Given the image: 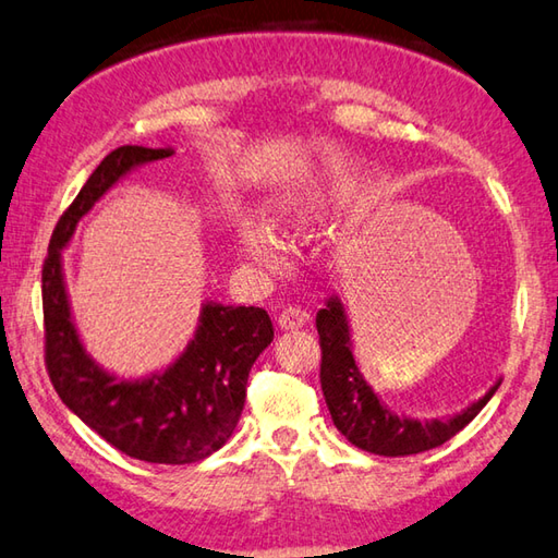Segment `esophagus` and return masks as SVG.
Listing matches in <instances>:
<instances>
[{
	"label": "esophagus",
	"mask_w": 558,
	"mask_h": 558,
	"mask_svg": "<svg viewBox=\"0 0 558 558\" xmlns=\"http://www.w3.org/2000/svg\"><path fill=\"white\" fill-rule=\"evenodd\" d=\"M307 317H310V314H307L305 310H300V307H286V310H282V312L278 314V324H280V329L292 331V329H300L302 324L307 322Z\"/></svg>",
	"instance_id": "1"
}]
</instances>
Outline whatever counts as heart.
<instances>
[{"mask_svg": "<svg viewBox=\"0 0 558 558\" xmlns=\"http://www.w3.org/2000/svg\"><path fill=\"white\" fill-rule=\"evenodd\" d=\"M282 215H286V219L292 221V225H307L314 217V202H310L307 197L290 199L282 205ZM241 246H244V253L258 268L268 270L278 268L282 263V256H286L282 241L263 219L244 221V227H241Z\"/></svg>", "mask_w": 558, "mask_h": 558, "instance_id": "b5f03b06", "label": "heart"}]
</instances>
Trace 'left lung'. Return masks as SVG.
I'll return each mask as SVG.
<instances>
[{
	"label": "left lung",
	"mask_w": 558,
	"mask_h": 558,
	"mask_svg": "<svg viewBox=\"0 0 558 558\" xmlns=\"http://www.w3.org/2000/svg\"><path fill=\"white\" fill-rule=\"evenodd\" d=\"M317 331L322 347L319 380L333 427L353 447L368 453L412 456L441 447L488 404L502 383V378L495 380L483 398L469 402L451 417H408V414L392 412L363 378L359 363L353 359L349 314L339 295H331L317 312Z\"/></svg>",
	"instance_id": "obj_1"
}]
</instances>
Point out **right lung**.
<instances>
[{
  "instance_id": "obj_1",
  "label": "right lung",
  "mask_w": 558,
  "mask_h": 558,
  "mask_svg": "<svg viewBox=\"0 0 558 558\" xmlns=\"http://www.w3.org/2000/svg\"><path fill=\"white\" fill-rule=\"evenodd\" d=\"M173 154L144 146L111 150L58 219L40 280L46 368L58 398L131 459L180 465L207 459L234 434L251 366L272 341L268 312L202 302L195 337L170 366L144 378H119L99 366L80 339L63 270V248L95 202L131 170Z\"/></svg>"
}]
</instances>
